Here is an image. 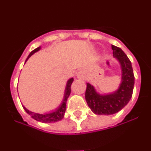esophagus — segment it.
<instances>
[{"label":"esophagus","mask_w":151,"mask_h":151,"mask_svg":"<svg viewBox=\"0 0 151 151\" xmlns=\"http://www.w3.org/2000/svg\"><path fill=\"white\" fill-rule=\"evenodd\" d=\"M77 77L78 78H84L85 77V75H84L83 71H79L78 73H77Z\"/></svg>","instance_id":"esophagus-1"}]
</instances>
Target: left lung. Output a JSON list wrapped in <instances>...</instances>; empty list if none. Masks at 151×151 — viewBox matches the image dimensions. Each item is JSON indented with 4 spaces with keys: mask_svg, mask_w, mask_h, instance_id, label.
<instances>
[{
    "mask_svg": "<svg viewBox=\"0 0 151 151\" xmlns=\"http://www.w3.org/2000/svg\"><path fill=\"white\" fill-rule=\"evenodd\" d=\"M113 56L119 61L122 67V83L113 94L101 95L94 87L87 83L85 100L91 111L98 115H111L121 110L132 98L134 85V76L132 63L123 50L112 45Z\"/></svg>",
    "mask_w": 151,
    "mask_h": 151,
    "instance_id": "left-lung-1",
    "label": "left lung"
}]
</instances>
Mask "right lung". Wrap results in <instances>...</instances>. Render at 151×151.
I'll list each match as a JSON object with an SVG mask.
<instances>
[{
	"mask_svg": "<svg viewBox=\"0 0 151 151\" xmlns=\"http://www.w3.org/2000/svg\"><path fill=\"white\" fill-rule=\"evenodd\" d=\"M39 47H37L36 49L33 50L31 52L29 55L28 56L27 59H26V62L27 61V60L29 59L31 56L34 53L37 52L38 50H39ZM73 82V78H70L69 79V81L67 82L66 87V91H65V94H64L63 100V102L60 106L57 108V110L56 111L53 112V113H46V114H40V113H33V112L29 111V110H27L25 106H22V107L24 108V110H26V112L27 113H29V115L32 116V118L35 119L37 121H39L41 122H55L57 121H60L61 119H63V118L64 117V114H65V111L66 110V102H67V99L69 97V94L71 93V85L72 83Z\"/></svg>",
	"mask_w": 151,
	"mask_h": 151,
	"instance_id": "add662e5",
	"label": "right lung"
}]
</instances>
